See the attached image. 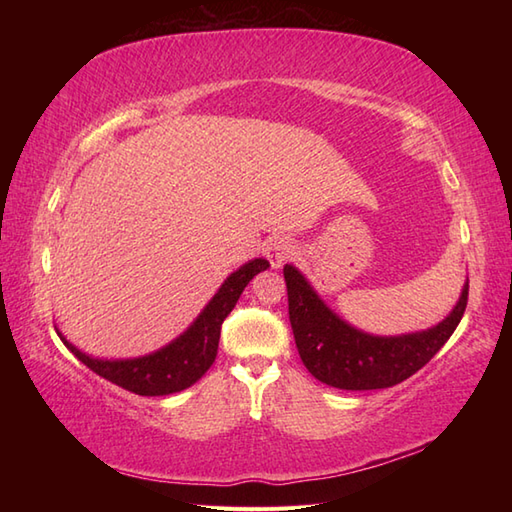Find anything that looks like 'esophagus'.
Masks as SVG:
<instances>
[{
    "label": "esophagus",
    "mask_w": 512,
    "mask_h": 512,
    "mask_svg": "<svg viewBox=\"0 0 512 512\" xmlns=\"http://www.w3.org/2000/svg\"><path fill=\"white\" fill-rule=\"evenodd\" d=\"M264 255L270 262V266L279 268V266H284L292 255H295V244H292V239H288V237H275L266 244Z\"/></svg>",
    "instance_id": "esophagus-1"
}]
</instances>
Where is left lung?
I'll list each match as a JSON object with an SVG mask.
<instances>
[{"label":"left lung","mask_w":512,"mask_h":512,"mask_svg":"<svg viewBox=\"0 0 512 512\" xmlns=\"http://www.w3.org/2000/svg\"><path fill=\"white\" fill-rule=\"evenodd\" d=\"M288 314L303 365L321 383L336 389H385L427 365L458 328L469 301V281L447 319L424 332L372 336L352 328L325 306L295 266H284Z\"/></svg>","instance_id":"1"}]
</instances>
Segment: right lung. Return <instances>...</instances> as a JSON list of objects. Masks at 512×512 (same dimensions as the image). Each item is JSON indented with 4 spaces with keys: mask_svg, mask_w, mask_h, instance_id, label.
<instances>
[{
    "mask_svg": "<svg viewBox=\"0 0 512 512\" xmlns=\"http://www.w3.org/2000/svg\"><path fill=\"white\" fill-rule=\"evenodd\" d=\"M270 268L266 259H253L244 264L239 270L228 277L217 295L206 303V308L200 312V317L193 321L191 328L180 334L176 341L162 347V350L138 356L125 358V361H103V358H92L79 347H74L70 341H61L65 347L79 358L83 365H88L94 374L103 376L110 383L123 387L138 396H169L191 387L193 383L206 374L215 363L217 343H220V330L224 319L231 314L235 303L242 295L248 281L257 273Z\"/></svg>",
    "mask_w": 512,
    "mask_h": 512,
    "instance_id": "obj_1",
    "label": "right lung"
}]
</instances>
